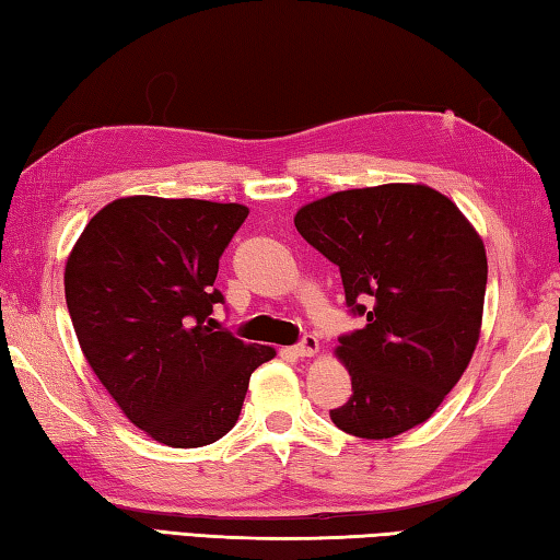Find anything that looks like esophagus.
<instances>
[{
    "label": "esophagus",
    "mask_w": 560,
    "mask_h": 560,
    "mask_svg": "<svg viewBox=\"0 0 560 560\" xmlns=\"http://www.w3.org/2000/svg\"><path fill=\"white\" fill-rule=\"evenodd\" d=\"M318 348H320V342H318V338H315V335H303V340L299 342V345H293V354H296V358H313L315 352H318Z\"/></svg>",
    "instance_id": "esophagus-1"
}]
</instances>
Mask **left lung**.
I'll use <instances>...</instances> for the list:
<instances>
[{
  "label": "left lung",
  "mask_w": 560,
  "mask_h": 560,
  "mask_svg": "<svg viewBox=\"0 0 560 560\" xmlns=\"http://www.w3.org/2000/svg\"><path fill=\"white\" fill-rule=\"evenodd\" d=\"M293 222L338 264L352 313L368 315L335 348L352 396L330 411L332 423L382 441L429 421L480 340L482 237L451 198L423 183L330 192Z\"/></svg>",
  "instance_id": "8db88e82"
}]
</instances>
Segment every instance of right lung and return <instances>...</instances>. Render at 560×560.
<instances>
[{"mask_svg":"<svg viewBox=\"0 0 560 560\" xmlns=\"http://www.w3.org/2000/svg\"><path fill=\"white\" fill-rule=\"evenodd\" d=\"M240 202L117 198L66 261L80 350L121 413L171 448L215 443L237 423L252 372L277 350L215 330L212 287Z\"/></svg>","mask_w":560,"mask_h":560,"instance_id":"obj_1","label":"right lung"}]
</instances>
